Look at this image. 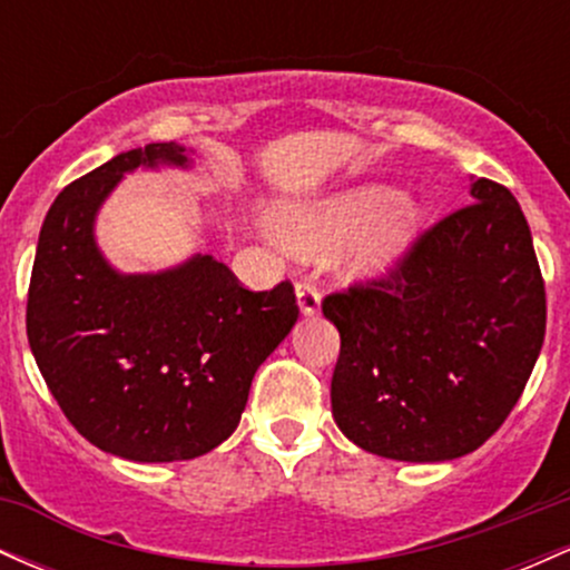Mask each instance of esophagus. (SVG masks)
<instances>
[{"mask_svg": "<svg viewBox=\"0 0 570 570\" xmlns=\"http://www.w3.org/2000/svg\"><path fill=\"white\" fill-rule=\"evenodd\" d=\"M297 305H299V313H303V316H316L318 307H322V294H318L316 284H311V281H299Z\"/></svg>", "mask_w": 570, "mask_h": 570, "instance_id": "esophagus-1", "label": "esophagus"}]
</instances>
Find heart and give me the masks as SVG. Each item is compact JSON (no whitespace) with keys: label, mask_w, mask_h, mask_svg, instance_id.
<instances>
[{"label":"heart","mask_w":570,"mask_h":570,"mask_svg":"<svg viewBox=\"0 0 570 570\" xmlns=\"http://www.w3.org/2000/svg\"><path fill=\"white\" fill-rule=\"evenodd\" d=\"M278 238L292 252L318 254L348 240L343 265L353 278H385L423 230V206L381 181L345 187L276 214Z\"/></svg>","instance_id":"b5f03b06"}]
</instances>
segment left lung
<instances>
[{
  "label": "left lung",
  "mask_w": 570,
  "mask_h": 570,
  "mask_svg": "<svg viewBox=\"0 0 570 570\" xmlns=\"http://www.w3.org/2000/svg\"><path fill=\"white\" fill-rule=\"evenodd\" d=\"M469 195L389 278L322 305L340 332L332 415L372 455H469L507 421L541 353L547 297L525 214L490 179Z\"/></svg>",
  "instance_id": "1"
}]
</instances>
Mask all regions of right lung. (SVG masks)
Instances as JSON below:
<instances>
[{
    "instance_id": "right-lung-1",
    "label": "right lung",
    "mask_w": 570,
    "mask_h": 570,
    "mask_svg": "<svg viewBox=\"0 0 570 570\" xmlns=\"http://www.w3.org/2000/svg\"><path fill=\"white\" fill-rule=\"evenodd\" d=\"M185 144L128 149L71 181L37 240L26 335L58 407L136 463L189 461L238 429L259 364L297 322L292 284L248 292L212 254L155 273L104 257L96 219L134 171H189Z\"/></svg>"
}]
</instances>
